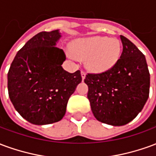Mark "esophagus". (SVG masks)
Instances as JSON below:
<instances>
[{
	"mask_svg": "<svg viewBox=\"0 0 156 156\" xmlns=\"http://www.w3.org/2000/svg\"><path fill=\"white\" fill-rule=\"evenodd\" d=\"M81 76H82V79L83 80L86 77V73L84 71H81Z\"/></svg>",
	"mask_w": 156,
	"mask_h": 156,
	"instance_id": "esophagus-1",
	"label": "esophagus"
}]
</instances>
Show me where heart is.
Wrapping results in <instances>:
<instances>
[{
	"mask_svg": "<svg viewBox=\"0 0 156 156\" xmlns=\"http://www.w3.org/2000/svg\"><path fill=\"white\" fill-rule=\"evenodd\" d=\"M70 58L84 60L86 68L92 73H101L115 67L121 56V43L115 37H92L78 39L72 45Z\"/></svg>",
	"mask_w": 156,
	"mask_h": 156,
	"instance_id": "b5f03b06",
	"label": "heart"
}]
</instances>
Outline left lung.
Returning a JSON list of instances; mask_svg holds the SVG:
<instances>
[{
  "label": "left lung",
  "mask_w": 156,
  "mask_h": 156,
  "mask_svg": "<svg viewBox=\"0 0 156 156\" xmlns=\"http://www.w3.org/2000/svg\"><path fill=\"white\" fill-rule=\"evenodd\" d=\"M123 51L115 67L102 73L86 75L88 98L96 119L122 126L136 117L150 94V73L144 55L120 36Z\"/></svg>",
  "instance_id": "obj_1"
}]
</instances>
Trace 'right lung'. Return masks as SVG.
I'll list each match as a JSON object with an SVG mask.
<instances>
[{
    "label": "right lung",
    "instance_id": "obj_1",
    "mask_svg": "<svg viewBox=\"0 0 156 156\" xmlns=\"http://www.w3.org/2000/svg\"><path fill=\"white\" fill-rule=\"evenodd\" d=\"M59 30L41 32L16 55L7 74L9 98L20 115L37 125L63 118L67 104L82 81L80 71H65L64 51L56 47Z\"/></svg>",
    "mask_w": 156,
    "mask_h": 156
}]
</instances>
